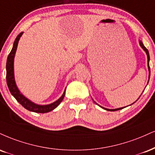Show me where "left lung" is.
I'll return each mask as SVG.
<instances>
[{
    "mask_svg": "<svg viewBox=\"0 0 155 155\" xmlns=\"http://www.w3.org/2000/svg\"><path fill=\"white\" fill-rule=\"evenodd\" d=\"M140 45H141V47L142 48L143 50H144V51L146 52V53H147V59H148V68H149V71H150V65H149V61H150V54H149L148 50H147V48L144 47V45H143V43L141 42V41H140ZM100 107H101V106H100ZM102 108H103V109L106 110H108V111H116V110H119L123 109V108H124V107L117 108V109H113V110H112V109L111 110L110 109H107V108H105V107H102Z\"/></svg>",
    "mask_w": 155,
    "mask_h": 155,
    "instance_id": "1",
    "label": "left lung"
}]
</instances>
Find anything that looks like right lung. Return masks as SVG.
I'll return each instance as SVG.
<instances>
[{
	"mask_svg": "<svg viewBox=\"0 0 155 155\" xmlns=\"http://www.w3.org/2000/svg\"><path fill=\"white\" fill-rule=\"evenodd\" d=\"M23 34V32H21L19 35L16 37V40L14 41V46L12 51L9 53L8 58H7V62H6V82L8 87L9 89V91L12 93V94L14 97L17 101L19 102L21 105L23 106L24 108L28 110L35 112V113H48V112L53 110L55 109V107H57L59 105V104L62 102L65 96V91L63 92V95L61 96V97L58 99L57 101H55L53 103L50 104V105H36V104L33 103L31 101H29V100H27L25 97H24L22 94L20 93L19 91L16 87V83H15L14 80V59L15 56V53H16V48H17L18 42L19 40L20 37Z\"/></svg>",
	"mask_w": 155,
	"mask_h": 155,
	"instance_id": "obj_1",
	"label": "right lung"
}]
</instances>
